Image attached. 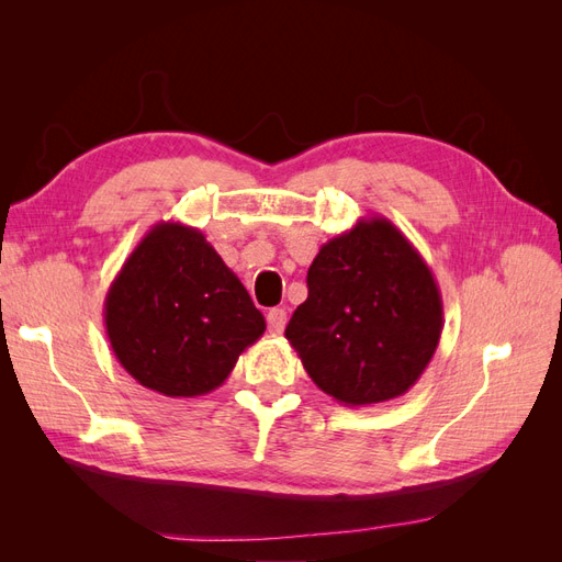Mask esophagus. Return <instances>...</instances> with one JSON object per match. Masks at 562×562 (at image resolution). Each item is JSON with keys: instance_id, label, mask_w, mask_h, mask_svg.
I'll return each mask as SVG.
<instances>
[{"instance_id": "34e87169", "label": "esophagus", "mask_w": 562, "mask_h": 562, "mask_svg": "<svg viewBox=\"0 0 562 562\" xmlns=\"http://www.w3.org/2000/svg\"><path fill=\"white\" fill-rule=\"evenodd\" d=\"M285 321H288V312H285V310H281V307H277V310H269V314H267V326H269V333H274V335L283 333V328H285Z\"/></svg>"}]
</instances>
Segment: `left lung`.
I'll list each match as a JSON object with an SVG mask.
<instances>
[{
    "label": "left lung",
    "mask_w": 562,
    "mask_h": 562,
    "mask_svg": "<svg viewBox=\"0 0 562 562\" xmlns=\"http://www.w3.org/2000/svg\"><path fill=\"white\" fill-rule=\"evenodd\" d=\"M285 337L314 384L345 405L403 396L436 353L443 300L429 265L382 215L323 244Z\"/></svg>",
    "instance_id": "left-lung-1"
}]
</instances>
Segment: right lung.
<instances>
[{"instance_id":"obj_1","label":"right lung","mask_w":562,"mask_h":562,"mask_svg":"<svg viewBox=\"0 0 562 562\" xmlns=\"http://www.w3.org/2000/svg\"><path fill=\"white\" fill-rule=\"evenodd\" d=\"M105 330L133 380L171 398L211 394L267 323L196 227L159 223L105 297Z\"/></svg>"}]
</instances>
